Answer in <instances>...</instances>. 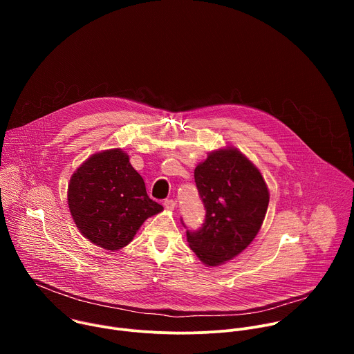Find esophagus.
Here are the masks:
<instances>
[{
    "instance_id": "obj_1",
    "label": "esophagus",
    "mask_w": 354,
    "mask_h": 354,
    "mask_svg": "<svg viewBox=\"0 0 354 354\" xmlns=\"http://www.w3.org/2000/svg\"><path fill=\"white\" fill-rule=\"evenodd\" d=\"M164 206H165L167 210L172 212V210H175V207H176V201L172 200V198H168V200L164 201Z\"/></svg>"
}]
</instances>
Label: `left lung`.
I'll list each match as a JSON object with an SVG mask.
<instances>
[{
	"mask_svg": "<svg viewBox=\"0 0 354 354\" xmlns=\"http://www.w3.org/2000/svg\"><path fill=\"white\" fill-rule=\"evenodd\" d=\"M194 182L206 218L197 231H186L187 242L201 262L217 266L254 241L266 216L269 190L259 169L235 148L209 154L196 167Z\"/></svg>",
	"mask_w": 354,
	"mask_h": 354,
	"instance_id": "obj_1",
	"label": "left lung"
}]
</instances>
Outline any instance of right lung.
Listing matches in <instances>:
<instances>
[{"label":"right lung","mask_w":354,"mask_h":354,"mask_svg":"<svg viewBox=\"0 0 354 354\" xmlns=\"http://www.w3.org/2000/svg\"><path fill=\"white\" fill-rule=\"evenodd\" d=\"M67 197L81 234L108 250L130 243L148 217L164 210L148 197L142 178L119 148L88 158L73 174Z\"/></svg>","instance_id":"obj_1"}]
</instances>
